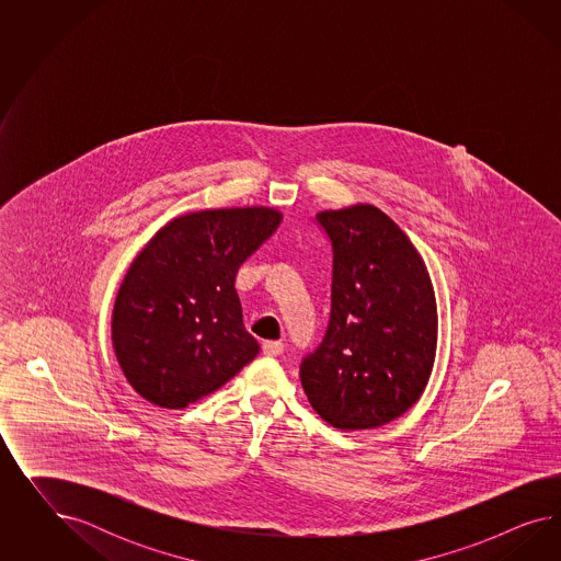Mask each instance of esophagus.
<instances>
[{
    "mask_svg": "<svg viewBox=\"0 0 561 561\" xmlns=\"http://www.w3.org/2000/svg\"><path fill=\"white\" fill-rule=\"evenodd\" d=\"M263 354L265 356H282L284 354V343L282 341H265L263 343Z\"/></svg>",
    "mask_w": 561,
    "mask_h": 561,
    "instance_id": "obj_1",
    "label": "esophagus"
}]
</instances>
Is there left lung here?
Listing matches in <instances>:
<instances>
[{
    "mask_svg": "<svg viewBox=\"0 0 561 561\" xmlns=\"http://www.w3.org/2000/svg\"><path fill=\"white\" fill-rule=\"evenodd\" d=\"M333 244L331 319L300 380L327 424L370 430L422 397L436 359L438 308L420 251L370 204L317 214Z\"/></svg>",
    "mask_w": 561,
    "mask_h": 561,
    "instance_id": "left-lung-1",
    "label": "left lung"
}]
</instances>
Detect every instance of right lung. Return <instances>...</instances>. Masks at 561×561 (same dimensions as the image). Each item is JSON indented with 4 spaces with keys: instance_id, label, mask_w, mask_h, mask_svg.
Segmentation results:
<instances>
[{
    "instance_id": "obj_1",
    "label": "right lung",
    "mask_w": 561,
    "mask_h": 561,
    "mask_svg": "<svg viewBox=\"0 0 561 561\" xmlns=\"http://www.w3.org/2000/svg\"><path fill=\"white\" fill-rule=\"evenodd\" d=\"M284 220L275 207L199 209L167 221L121 282L111 341L134 391L185 409L259 354L242 324L237 273Z\"/></svg>"
}]
</instances>
